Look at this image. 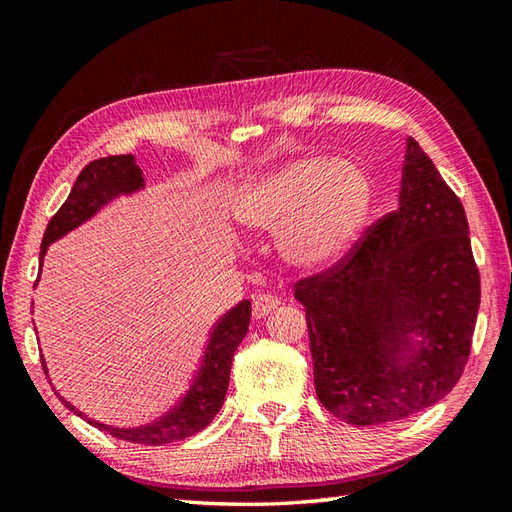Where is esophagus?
<instances>
[{"mask_svg":"<svg viewBox=\"0 0 512 512\" xmlns=\"http://www.w3.org/2000/svg\"><path fill=\"white\" fill-rule=\"evenodd\" d=\"M281 303L279 297L268 295V292H259V295L253 297V317L255 319H264L266 314L273 312Z\"/></svg>","mask_w":512,"mask_h":512,"instance_id":"esophagus-1","label":"esophagus"}]
</instances>
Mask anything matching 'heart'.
<instances>
[{
  "label": "heart",
  "instance_id": "obj_1",
  "mask_svg": "<svg viewBox=\"0 0 512 512\" xmlns=\"http://www.w3.org/2000/svg\"><path fill=\"white\" fill-rule=\"evenodd\" d=\"M372 206V182L352 162L299 158L248 182L235 200L244 231H281L292 266L321 270L350 250Z\"/></svg>",
  "mask_w": 512,
  "mask_h": 512
}]
</instances>
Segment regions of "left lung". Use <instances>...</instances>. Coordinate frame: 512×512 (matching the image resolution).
I'll use <instances>...</instances> for the list:
<instances>
[{"mask_svg":"<svg viewBox=\"0 0 512 512\" xmlns=\"http://www.w3.org/2000/svg\"><path fill=\"white\" fill-rule=\"evenodd\" d=\"M321 405L358 427L405 420L436 405L469 361L480 308L464 206L416 140H407L398 209L339 262L297 279ZM419 352L393 358L404 336Z\"/></svg>","mask_w":512,"mask_h":512,"instance_id":"obj_1","label":"left lung"}]
</instances>
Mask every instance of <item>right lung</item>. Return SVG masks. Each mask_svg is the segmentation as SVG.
I'll use <instances>...</instances> for the list:
<instances>
[{"label": "right lung", "instance_id": "obj_1", "mask_svg": "<svg viewBox=\"0 0 512 512\" xmlns=\"http://www.w3.org/2000/svg\"><path fill=\"white\" fill-rule=\"evenodd\" d=\"M140 187H143V171L138 169L136 158L132 154L92 160L90 165H85L79 173L68 200H65L61 209L50 217L46 233H43L39 259L46 255L48 244H52L54 239H59L61 235L88 220V217L99 211L107 200H112L114 195L132 193ZM248 323L250 301H239L233 310H228L224 317L213 325L202 363L198 367V372H195V378L189 383V389L184 391L178 405L167 411L162 418L136 429H116L101 422H94L90 418L85 420H88L92 427L110 433L114 438H121L134 444H149V447H160V444H169L195 436V433L202 431L206 424L215 418V413L222 409V402L228 389V376H231L233 354L248 332ZM43 372L48 374L46 365H43ZM61 402L70 411H74L76 416H83V413L79 409H74L70 402H65L63 398Z\"/></svg>", "mask_w": 512, "mask_h": 512}]
</instances>
